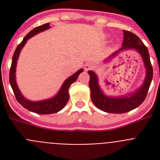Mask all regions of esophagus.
Segmentation results:
<instances>
[{"mask_svg":"<svg viewBox=\"0 0 160 160\" xmlns=\"http://www.w3.org/2000/svg\"><path fill=\"white\" fill-rule=\"evenodd\" d=\"M84 68H85V70H87V71H88V70H94V65L92 64V63H87V64L85 65Z\"/></svg>","mask_w":160,"mask_h":160,"instance_id":"esophagus-1","label":"esophagus"}]
</instances>
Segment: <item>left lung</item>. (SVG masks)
<instances>
[{"mask_svg":"<svg viewBox=\"0 0 160 160\" xmlns=\"http://www.w3.org/2000/svg\"><path fill=\"white\" fill-rule=\"evenodd\" d=\"M122 46V47L118 51H121L122 49H135L140 53L147 69L146 78L140 89H138L136 92L130 95L129 97L110 98L104 95L100 90L95 73L92 71H89L88 73L90 75L89 87L91 91L90 94L91 99L98 108L105 112L121 114V113L128 112L140 106L146 98L150 85L153 78V68L150 61L148 49L140 40V38L130 31L123 30V42ZM118 52L114 53L113 55L116 54Z\"/></svg>","mask_w":160,"mask_h":160,"instance_id":"8db88e82","label":"left lung"}]
</instances>
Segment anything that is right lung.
<instances>
[{
	"label": "right lung",
	"mask_w": 160,
	"mask_h": 160,
	"mask_svg": "<svg viewBox=\"0 0 160 160\" xmlns=\"http://www.w3.org/2000/svg\"><path fill=\"white\" fill-rule=\"evenodd\" d=\"M50 28L49 23L44 24V25L38 26L34 28L33 29L30 31L26 36L24 38L22 42L19 44L17 47L16 50L14 52L13 56H12V64H11L10 71H9V82H10L11 87L13 90L14 95L16 97V99L18 102L21 104L25 109H27L29 111L32 112L37 113V114H53V113H57L58 111H61L63 107L66 106L69 100V92L68 90L70 88V85L73 83L77 80L78 77L82 72L83 71L82 69L78 70L75 73H73V75L70 76L69 78H67L63 83L62 87L61 88L60 91L57 95L53 97V98L48 100H44L41 102H30L25 99L23 97L21 92H20L19 89L16 83V79H15V72H16V66H17V61L18 59V56L20 54V52L22 50V47L25 46L28 39L32 38V36L36 35L38 32H42V31L48 29Z\"/></svg>",
	"instance_id": "right-lung-1"
}]
</instances>
